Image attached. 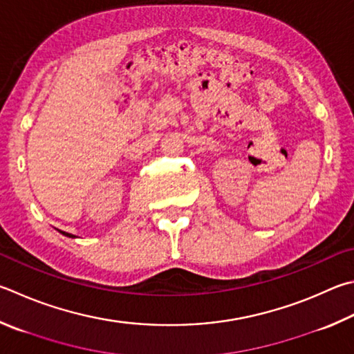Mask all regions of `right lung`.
<instances>
[{"mask_svg": "<svg viewBox=\"0 0 354 354\" xmlns=\"http://www.w3.org/2000/svg\"><path fill=\"white\" fill-rule=\"evenodd\" d=\"M59 232H60V234H63V235H65V236H69V239H74V236H75V235H73V234H68V232H63V230H59Z\"/></svg>", "mask_w": 354, "mask_h": 354, "instance_id": "1", "label": "right lung"}]
</instances>
